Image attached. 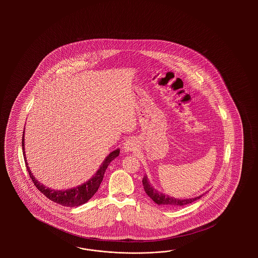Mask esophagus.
<instances>
[{
    "instance_id": "obj_1",
    "label": "esophagus",
    "mask_w": 258,
    "mask_h": 258,
    "mask_svg": "<svg viewBox=\"0 0 258 258\" xmlns=\"http://www.w3.org/2000/svg\"><path fill=\"white\" fill-rule=\"evenodd\" d=\"M136 146H137L136 141L132 138V139H127L125 141L124 143V146H123V149H124V151H125V152H130V151H133V150L136 149Z\"/></svg>"
}]
</instances>
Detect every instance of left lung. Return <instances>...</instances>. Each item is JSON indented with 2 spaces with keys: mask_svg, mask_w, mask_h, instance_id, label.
I'll return each instance as SVG.
<instances>
[{
  "mask_svg": "<svg viewBox=\"0 0 258 258\" xmlns=\"http://www.w3.org/2000/svg\"><path fill=\"white\" fill-rule=\"evenodd\" d=\"M143 185H144V189L146 191V193L148 194L149 198L157 203L158 205H164V206H168V207H178V206H183V205H187L190 203L195 202L197 200L201 199L204 194H202L199 197H194V198H189V199H178V198H174V197H170V196L165 195L164 193L158 191L156 188L153 187L150 182H149V179L146 176H144L143 178Z\"/></svg>",
  "mask_w": 258,
  "mask_h": 258,
  "instance_id": "obj_1",
  "label": "left lung"
}]
</instances>
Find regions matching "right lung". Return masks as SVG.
<instances>
[{
    "label": "right lung",
    "mask_w": 258,
    "mask_h": 258,
    "mask_svg": "<svg viewBox=\"0 0 258 258\" xmlns=\"http://www.w3.org/2000/svg\"><path fill=\"white\" fill-rule=\"evenodd\" d=\"M23 153H24V162L27 168V171L29 173V176L31 178L35 186L39 189V191L47 197L49 200L53 201L54 203H58L62 206L67 207H77L79 205H82L86 203L96 193L98 188L100 186L103 177L107 167L109 166L110 162L114 160L120 153V149H117L110 152L108 156L105 158L103 161L99 169L95 172L94 176L89 179V180L85 181L84 183L76 186V187L66 189V190H57V189H51L43 185L41 182L35 178V176L32 174L31 170L27 164V160L25 157V149H24V132L23 134Z\"/></svg>",
    "instance_id": "right-lung-1"
}]
</instances>
